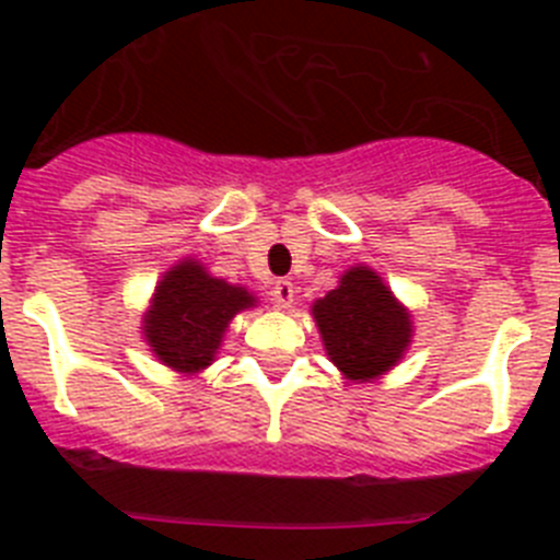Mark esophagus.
I'll return each mask as SVG.
<instances>
[{
	"label": "esophagus",
	"instance_id": "1",
	"mask_svg": "<svg viewBox=\"0 0 560 560\" xmlns=\"http://www.w3.org/2000/svg\"><path fill=\"white\" fill-rule=\"evenodd\" d=\"M294 283L291 280H277L275 285H271V300H275L277 311H285V307L294 305Z\"/></svg>",
	"mask_w": 560,
	"mask_h": 560
}]
</instances>
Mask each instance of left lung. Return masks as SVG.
I'll list each match as a JSON object with an SVG mask.
<instances>
[{
	"label": "left lung",
	"instance_id": "8db88e82",
	"mask_svg": "<svg viewBox=\"0 0 560 560\" xmlns=\"http://www.w3.org/2000/svg\"><path fill=\"white\" fill-rule=\"evenodd\" d=\"M332 366L350 383L381 381L408 352L410 311L369 266L355 264L338 285L311 305Z\"/></svg>",
	"mask_w": 560,
	"mask_h": 560
}]
</instances>
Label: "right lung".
Returning a JSON list of instances; mask_svg holds the SVG:
<instances>
[{
    "mask_svg": "<svg viewBox=\"0 0 560 560\" xmlns=\"http://www.w3.org/2000/svg\"><path fill=\"white\" fill-rule=\"evenodd\" d=\"M249 307H258L253 291L213 277L202 260L188 255L158 280L141 336L163 366L197 377L217 361L230 322Z\"/></svg>",
    "mask_w": 560,
    "mask_h": 560,
    "instance_id": "obj_1",
    "label": "right lung"
}]
</instances>
